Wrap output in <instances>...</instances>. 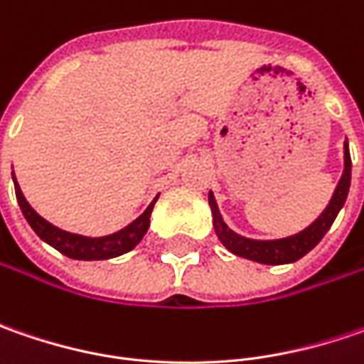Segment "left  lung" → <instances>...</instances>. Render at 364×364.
I'll return each mask as SVG.
<instances>
[{
	"instance_id": "obj_1",
	"label": "left lung",
	"mask_w": 364,
	"mask_h": 364,
	"mask_svg": "<svg viewBox=\"0 0 364 364\" xmlns=\"http://www.w3.org/2000/svg\"><path fill=\"white\" fill-rule=\"evenodd\" d=\"M350 151H348V141H344V170L334 194L330 198V203L326 204V208L320 213V217L316 218L312 225H308L304 231L289 235L284 239H269V241H261V239H249L243 237L239 232H235L229 229V225L225 223V218L218 210V204L215 200V194L208 192V204L213 210V227L215 232L220 239V243L225 245L231 253L239 255V257L251 259L257 263H265V265H284V263H294L301 259L306 253H310L316 245L322 241V237L328 232L332 227L336 215L341 213V208L346 203L348 196V188H350Z\"/></svg>"
}]
</instances>
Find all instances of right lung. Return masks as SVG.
Segmentation results:
<instances>
[{
  "instance_id": "right-lung-1",
  "label": "right lung",
  "mask_w": 364,
  "mask_h": 364,
  "mask_svg": "<svg viewBox=\"0 0 364 364\" xmlns=\"http://www.w3.org/2000/svg\"><path fill=\"white\" fill-rule=\"evenodd\" d=\"M14 178V186H16V198L20 204L21 213L28 220V225L34 229V232L50 247H54L56 251H60L63 255L70 259H78V261H101V259H113L119 257L123 253L132 251L135 245L144 239V235L149 229V217L154 210V204L158 200V196L149 203L146 210L129 223L127 227H123L121 231L111 232L105 237H85V235H75V232L63 231L58 227H54L46 218H42L30 203L26 200V196L21 194L20 184L16 180V176L11 172Z\"/></svg>"
}]
</instances>
